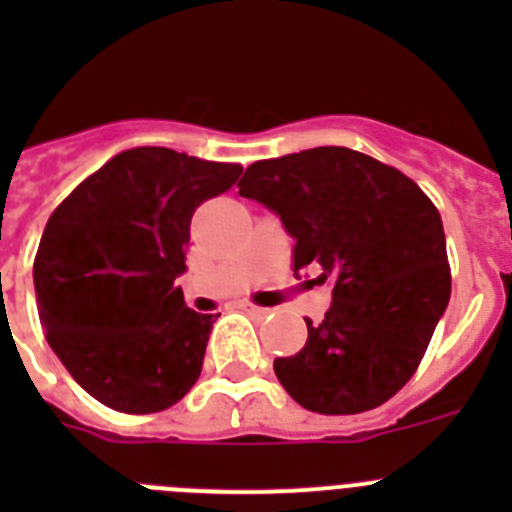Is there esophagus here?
I'll list each match as a JSON object with an SVG mask.
<instances>
[{
  "instance_id": "esophagus-1",
  "label": "esophagus",
  "mask_w": 512,
  "mask_h": 512,
  "mask_svg": "<svg viewBox=\"0 0 512 512\" xmlns=\"http://www.w3.org/2000/svg\"><path fill=\"white\" fill-rule=\"evenodd\" d=\"M241 310L246 312V315H251V318H256V320H261V318H266V315H269V310H266V307H256V305H251V302H241Z\"/></svg>"
}]
</instances>
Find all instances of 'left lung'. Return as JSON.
I'll list each match as a JSON object with an SVG mask.
<instances>
[{
    "instance_id": "left-lung-1",
    "label": "left lung",
    "mask_w": 512,
    "mask_h": 512,
    "mask_svg": "<svg viewBox=\"0 0 512 512\" xmlns=\"http://www.w3.org/2000/svg\"><path fill=\"white\" fill-rule=\"evenodd\" d=\"M238 194L269 207L295 238V271L333 282L323 323L274 361L292 400L354 415L390 400L413 377L451 297L446 235L413 179L341 146L256 161Z\"/></svg>"
}]
</instances>
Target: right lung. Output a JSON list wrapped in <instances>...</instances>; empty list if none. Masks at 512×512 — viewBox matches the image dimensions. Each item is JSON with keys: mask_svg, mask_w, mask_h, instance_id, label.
Masks as SVG:
<instances>
[{"mask_svg": "<svg viewBox=\"0 0 512 512\" xmlns=\"http://www.w3.org/2000/svg\"><path fill=\"white\" fill-rule=\"evenodd\" d=\"M238 164L171 148L117 153L53 210L33 264L40 323L79 387L120 413H158L202 372L217 315L184 305L194 210Z\"/></svg>", "mask_w": 512, "mask_h": 512, "instance_id": "add662e5", "label": "right lung"}]
</instances>
